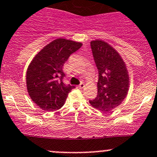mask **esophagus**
<instances>
[{
    "instance_id": "esophagus-1",
    "label": "esophagus",
    "mask_w": 157,
    "mask_h": 157,
    "mask_svg": "<svg viewBox=\"0 0 157 157\" xmlns=\"http://www.w3.org/2000/svg\"><path fill=\"white\" fill-rule=\"evenodd\" d=\"M84 86H85V85H84L83 83H81L80 85H79V88L80 89H83V88H84Z\"/></svg>"
}]
</instances>
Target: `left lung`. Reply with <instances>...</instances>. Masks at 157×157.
<instances>
[{"instance_id": "8db88e82", "label": "left lung", "mask_w": 157, "mask_h": 157, "mask_svg": "<svg viewBox=\"0 0 157 157\" xmlns=\"http://www.w3.org/2000/svg\"><path fill=\"white\" fill-rule=\"evenodd\" d=\"M98 71V94L90 103L101 112H109L118 107L129 87V77L126 64L117 51L101 40L90 43Z\"/></svg>"}]
</instances>
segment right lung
<instances>
[{
  "instance_id": "1",
  "label": "right lung",
  "mask_w": 157,
  "mask_h": 157,
  "mask_svg": "<svg viewBox=\"0 0 157 157\" xmlns=\"http://www.w3.org/2000/svg\"><path fill=\"white\" fill-rule=\"evenodd\" d=\"M82 43L58 38L47 44L34 57L27 69L26 84L31 100L44 110H59L68 93L75 88L63 83V65Z\"/></svg>"
}]
</instances>
